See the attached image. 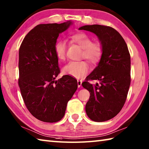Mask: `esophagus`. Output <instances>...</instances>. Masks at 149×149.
I'll use <instances>...</instances> for the list:
<instances>
[{"mask_svg": "<svg viewBox=\"0 0 149 149\" xmlns=\"http://www.w3.org/2000/svg\"><path fill=\"white\" fill-rule=\"evenodd\" d=\"M82 80H78L77 81V86L78 87H80L81 86V84H82Z\"/></svg>", "mask_w": 149, "mask_h": 149, "instance_id": "34e87169", "label": "esophagus"}]
</instances>
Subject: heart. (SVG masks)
Returning <instances> with one entry per match:
<instances>
[{
    "label": "heart",
    "instance_id": "heart-1",
    "mask_svg": "<svg viewBox=\"0 0 149 149\" xmlns=\"http://www.w3.org/2000/svg\"><path fill=\"white\" fill-rule=\"evenodd\" d=\"M72 41L83 48L81 58H86L91 64H96L101 60L104 49L100 43L93 42L91 38L84 32H77L70 36ZM55 53L59 61H64L66 55V43L60 40L54 47ZM89 66L85 61L70 62L64 67L63 73L76 78H81L87 74Z\"/></svg>",
    "mask_w": 149,
    "mask_h": 149
}]
</instances>
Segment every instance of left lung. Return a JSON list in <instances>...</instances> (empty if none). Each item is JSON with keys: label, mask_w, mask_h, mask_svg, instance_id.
<instances>
[{"label": "left lung", "mask_w": 149, "mask_h": 149, "mask_svg": "<svg viewBox=\"0 0 149 149\" xmlns=\"http://www.w3.org/2000/svg\"><path fill=\"white\" fill-rule=\"evenodd\" d=\"M79 30L96 34L104 49L98 66L82 85L90 93L86 115L93 121H106L115 117L125 104L131 82L130 55L123 38L111 26L85 25ZM94 80L100 83L91 84L90 81Z\"/></svg>", "instance_id": "obj_1"}]
</instances>
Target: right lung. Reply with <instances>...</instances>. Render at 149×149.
Here are the masks:
<instances>
[{"instance_id":"1","label":"right lung","mask_w":149,"mask_h":149,"mask_svg":"<svg viewBox=\"0 0 149 149\" xmlns=\"http://www.w3.org/2000/svg\"><path fill=\"white\" fill-rule=\"evenodd\" d=\"M72 23L40 24L26 35L19 51L18 84L25 106L35 118L56 123L65 114L67 104L77 88L75 78L60 74L54 47Z\"/></svg>"}]
</instances>
